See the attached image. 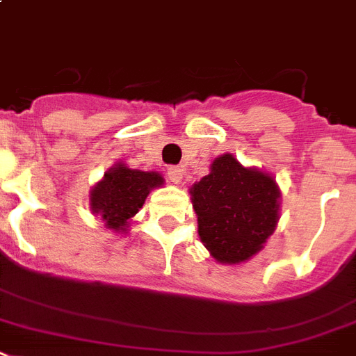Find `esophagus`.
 Wrapping results in <instances>:
<instances>
[{
	"label": "esophagus",
	"instance_id": "esophagus-1",
	"mask_svg": "<svg viewBox=\"0 0 356 356\" xmlns=\"http://www.w3.org/2000/svg\"><path fill=\"white\" fill-rule=\"evenodd\" d=\"M167 178H169L172 184H180L181 178H184V172H181L180 167H169V169H167Z\"/></svg>",
	"mask_w": 356,
	"mask_h": 356
}]
</instances>
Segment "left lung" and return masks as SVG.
I'll return each mask as SVG.
<instances>
[{"label": "left lung", "mask_w": 356, "mask_h": 356, "mask_svg": "<svg viewBox=\"0 0 356 356\" xmlns=\"http://www.w3.org/2000/svg\"><path fill=\"white\" fill-rule=\"evenodd\" d=\"M198 234L220 264L254 257L277 229L280 189L271 175L243 167L233 154L211 163V172L191 187Z\"/></svg>", "instance_id": "obj_1"}]
</instances>
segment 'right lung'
I'll list each match as a JSON object with an SVG mask.
<instances>
[{"label":"right lung","instance_id":"add662e5","mask_svg":"<svg viewBox=\"0 0 356 356\" xmlns=\"http://www.w3.org/2000/svg\"><path fill=\"white\" fill-rule=\"evenodd\" d=\"M163 185L158 172L129 169L116 163L90 191V209L105 222V227L116 233L127 231L129 220L142 209L147 195Z\"/></svg>","mask_w":356,"mask_h":356}]
</instances>
